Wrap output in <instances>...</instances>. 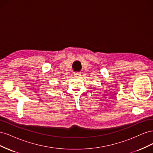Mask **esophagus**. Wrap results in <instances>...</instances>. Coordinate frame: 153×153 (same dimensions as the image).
Segmentation results:
<instances>
[{
  "label": "esophagus",
  "instance_id": "34e87169",
  "mask_svg": "<svg viewBox=\"0 0 153 153\" xmlns=\"http://www.w3.org/2000/svg\"><path fill=\"white\" fill-rule=\"evenodd\" d=\"M80 75H81L80 73H78V72H77V73H75V74H74V76H76V77H78V76H79Z\"/></svg>",
  "mask_w": 153,
  "mask_h": 153
}]
</instances>
